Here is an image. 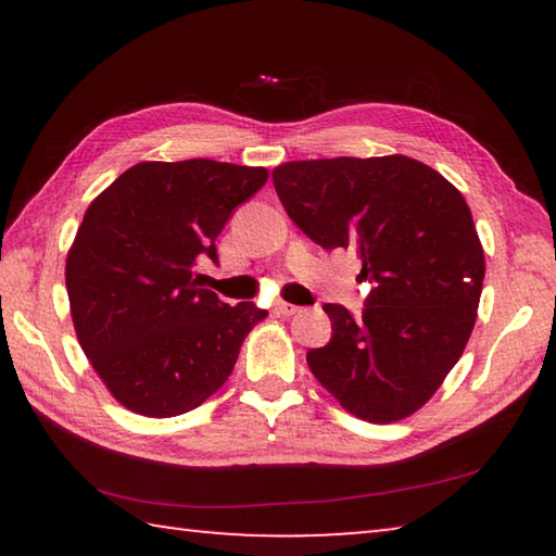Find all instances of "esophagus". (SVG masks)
<instances>
[{
  "label": "esophagus",
  "mask_w": 556,
  "mask_h": 556,
  "mask_svg": "<svg viewBox=\"0 0 556 556\" xmlns=\"http://www.w3.org/2000/svg\"><path fill=\"white\" fill-rule=\"evenodd\" d=\"M275 312L279 316H294L301 312V306H294V304H287V301H277L275 304Z\"/></svg>",
  "instance_id": "esophagus-1"
}]
</instances>
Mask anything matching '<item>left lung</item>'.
I'll return each mask as SVG.
<instances>
[{
	"label": "left lung",
	"mask_w": 556,
	"mask_h": 556,
	"mask_svg": "<svg viewBox=\"0 0 556 556\" xmlns=\"http://www.w3.org/2000/svg\"><path fill=\"white\" fill-rule=\"evenodd\" d=\"M299 230L351 248L370 285L363 314L324 304L331 341L306 353L316 380L355 417L390 425L439 390L476 324L485 260L454 186L409 156H338L271 172Z\"/></svg>",
	"instance_id": "obj_1"
}]
</instances>
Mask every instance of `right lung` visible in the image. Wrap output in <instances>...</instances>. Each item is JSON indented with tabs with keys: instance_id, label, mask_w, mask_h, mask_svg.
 <instances>
[{
	"instance_id": "add662e5",
	"label": "right lung",
	"mask_w": 556,
	"mask_h": 556,
	"mask_svg": "<svg viewBox=\"0 0 556 556\" xmlns=\"http://www.w3.org/2000/svg\"><path fill=\"white\" fill-rule=\"evenodd\" d=\"M267 168L211 159L144 162L90 203L65 262L83 353L119 404L144 417L191 412L230 378L240 345L267 316L228 306L195 267Z\"/></svg>"
}]
</instances>
